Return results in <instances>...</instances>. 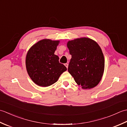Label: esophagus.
<instances>
[{
  "label": "esophagus",
  "mask_w": 127,
  "mask_h": 127,
  "mask_svg": "<svg viewBox=\"0 0 127 127\" xmlns=\"http://www.w3.org/2000/svg\"><path fill=\"white\" fill-rule=\"evenodd\" d=\"M64 65H65V66L66 67V68H68V63H65V64H64Z\"/></svg>",
  "instance_id": "34e87169"
}]
</instances>
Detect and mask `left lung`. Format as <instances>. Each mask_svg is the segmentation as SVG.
I'll return each instance as SVG.
<instances>
[{"label": "left lung", "instance_id": "1", "mask_svg": "<svg viewBox=\"0 0 127 127\" xmlns=\"http://www.w3.org/2000/svg\"><path fill=\"white\" fill-rule=\"evenodd\" d=\"M71 55L68 71L82 88L91 89L100 81L105 60L99 45L88 37H80L67 42Z\"/></svg>", "mask_w": 127, "mask_h": 127}]
</instances>
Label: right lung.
Returning a JSON list of instances; mask_svg holds the SVG:
<instances>
[{"label": "right lung", "instance_id": "1", "mask_svg": "<svg viewBox=\"0 0 127 127\" xmlns=\"http://www.w3.org/2000/svg\"><path fill=\"white\" fill-rule=\"evenodd\" d=\"M59 40L45 39L29 48L26 58L27 71L32 81L41 87H48L57 81L67 69L55 55Z\"/></svg>", "mask_w": 127, "mask_h": 127}]
</instances>
